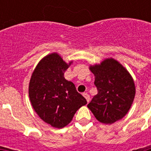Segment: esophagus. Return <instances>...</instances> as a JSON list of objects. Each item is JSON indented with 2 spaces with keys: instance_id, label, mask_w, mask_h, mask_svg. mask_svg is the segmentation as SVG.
I'll use <instances>...</instances> for the list:
<instances>
[{
  "instance_id": "34e87169",
  "label": "esophagus",
  "mask_w": 151,
  "mask_h": 151,
  "mask_svg": "<svg viewBox=\"0 0 151 151\" xmlns=\"http://www.w3.org/2000/svg\"><path fill=\"white\" fill-rule=\"evenodd\" d=\"M83 96H84V97H85V99H86V100H87V102L88 103L90 100V96L88 94L87 92H84L83 93Z\"/></svg>"
}]
</instances>
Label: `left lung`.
Segmentation results:
<instances>
[{"label": "left lung", "mask_w": 151, "mask_h": 151, "mask_svg": "<svg viewBox=\"0 0 151 151\" xmlns=\"http://www.w3.org/2000/svg\"><path fill=\"white\" fill-rule=\"evenodd\" d=\"M90 70L94 73L98 93L88 107L99 122L113 124L122 119L131 107L136 94L133 80L129 72L113 59L90 66Z\"/></svg>", "instance_id": "1"}]
</instances>
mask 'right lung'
Listing matches in <instances>:
<instances>
[{"instance_id":"add662e5","label":"right lung","mask_w":151,"mask_h":151,"mask_svg":"<svg viewBox=\"0 0 151 151\" xmlns=\"http://www.w3.org/2000/svg\"><path fill=\"white\" fill-rule=\"evenodd\" d=\"M69 65L56 53L48 55L37 64L29 81L34 110L44 122L58 129L67 125L77 110L87 104L74 84L64 78Z\"/></svg>"}]
</instances>
